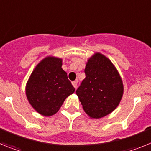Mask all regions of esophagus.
I'll return each mask as SVG.
<instances>
[{
    "mask_svg": "<svg viewBox=\"0 0 151 151\" xmlns=\"http://www.w3.org/2000/svg\"><path fill=\"white\" fill-rule=\"evenodd\" d=\"M72 85H73V86L75 88H77V82H76V81H74V82H72Z\"/></svg>",
    "mask_w": 151,
    "mask_h": 151,
    "instance_id": "obj_1",
    "label": "esophagus"
}]
</instances>
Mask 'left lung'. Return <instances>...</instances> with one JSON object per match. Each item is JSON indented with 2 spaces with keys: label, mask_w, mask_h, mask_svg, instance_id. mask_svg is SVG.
<instances>
[{
  "label": "left lung",
  "mask_w": 151,
  "mask_h": 151,
  "mask_svg": "<svg viewBox=\"0 0 151 151\" xmlns=\"http://www.w3.org/2000/svg\"><path fill=\"white\" fill-rule=\"evenodd\" d=\"M85 78L76 91L84 111L91 119H100L111 113L120 103L123 83L113 63L101 53L88 60Z\"/></svg>",
  "instance_id": "8db88e82"
}]
</instances>
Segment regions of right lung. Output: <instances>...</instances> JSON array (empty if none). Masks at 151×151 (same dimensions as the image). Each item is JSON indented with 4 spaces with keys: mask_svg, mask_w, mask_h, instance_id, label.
I'll return each instance as SVG.
<instances>
[{
    "mask_svg": "<svg viewBox=\"0 0 151 151\" xmlns=\"http://www.w3.org/2000/svg\"><path fill=\"white\" fill-rule=\"evenodd\" d=\"M63 60L48 56L35 66L26 85V95L31 106L45 116L58 112L75 88L62 69Z\"/></svg>",
    "mask_w": 151,
    "mask_h": 151,
    "instance_id": "right-lung-1",
    "label": "right lung"
}]
</instances>
